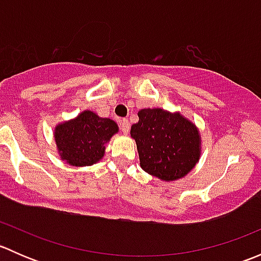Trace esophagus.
Listing matches in <instances>:
<instances>
[{
  "label": "esophagus",
  "instance_id": "obj_1",
  "mask_svg": "<svg viewBox=\"0 0 261 261\" xmlns=\"http://www.w3.org/2000/svg\"><path fill=\"white\" fill-rule=\"evenodd\" d=\"M120 128L123 134H127L128 130H130V122H128L126 118H123V120H121L120 122Z\"/></svg>",
  "mask_w": 261,
  "mask_h": 261
}]
</instances>
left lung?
<instances>
[{
	"label": "left lung",
	"instance_id": "left-lung-1",
	"mask_svg": "<svg viewBox=\"0 0 261 261\" xmlns=\"http://www.w3.org/2000/svg\"><path fill=\"white\" fill-rule=\"evenodd\" d=\"M139 122L131 126L140 165L163 180L184 177L198 162L199 134L196 126L179 114L162 109L139 111Z\"/></svg>",
	"mask_w": 261,
	"mask_h": 261
}]
</instances>
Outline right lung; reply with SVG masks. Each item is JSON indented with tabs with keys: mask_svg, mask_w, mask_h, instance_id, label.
<instances>
[{
	"mask_svg": "<svg viewBox=\"0 0 261 261\" xmlns=\"http://www.w3.org/2000/svg\"><path fill=\"white\" fill-rule=\"evenodd\" d=\"M117 131L115 121L84 111L74 120L57 126L55 141L63 160L75 167H86L103 156L105 144Z\"/></svg>",
	"mask_w": 261,
	"mask_h": 261,
	"instance_id": "add662e5",
	"label": "right lung"
}]
</instances>
